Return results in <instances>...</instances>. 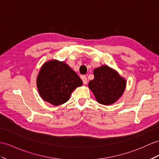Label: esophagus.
Listing matches in <instances>:
<instances>
[{
  "instance_id": "1",
  "label": "esophagus",
  "mask_w": 159,
  "mask_h": 159,
  "mask_svg": "<svg viewBox=\"0 0 159 159\" xmlns=\"http://www.w3.org/2000/svg\"><path fill=\"white\" fill-rule=\"evenodd\" d=\"M81 78H82V81H83L84 84H86L88 83V80H87L86 76L82 75V77H81Z\"/></svg>"
}]
</instances>
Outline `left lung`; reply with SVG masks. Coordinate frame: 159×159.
I'll return each instance as SVG.
<instances>
[{"mask_svg": "<svg viewBox=\"0 0 159 159\" xmlns=\"http://www.w3.org/2000/svg\"><path fill=\"white\" fill-rule=\"evenodd\" d=\"M94 78L88 83V87L98 103L111 105L121 97L126 87V80L108 65L95 68Z\"/></svg>", "mask_w": 159, "mask_h": 159, "instance_id": "left-lung-1", "label": "left lung"}]
</instances>
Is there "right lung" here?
<instances>
[{"label": "right lung", "mask_w": 159, "mask_h": 159, "mask_svg": "<svg viewBox=\"0 0 159 159\" xmlns=\"http://www.w3.org/2000/svg\"><path fill=\"white\" fill-rule=\"evenodd\" d=\"M82 84L80 77L67 63L56 59L42 65L36 80L40 97L54 106L68 101L72 92Z\"/></svg>", "instance_id": "obj_1"}]
</instances>
